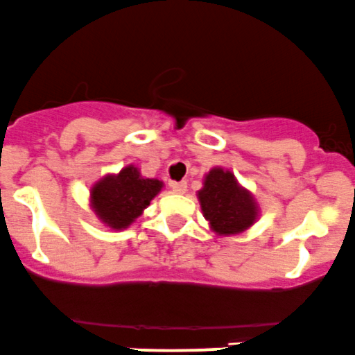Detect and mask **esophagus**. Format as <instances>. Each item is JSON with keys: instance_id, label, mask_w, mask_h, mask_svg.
<instances>
[{"instance_id": "esophagus-1", "label": "esophagus", "mask_w": 355, "mask_h": 355, "mask_svg": "<svg viewBox=\"0 0 355 355\" xmlns=\"http://www.w3.org/2000/svg\"><path fill=\"white\" fill-rule=\"evenodd\" d=\"M171 188H173V193H176V194H184L186 189H188V184H186V181L171 182Z\"/></svg>"}]
</instances>
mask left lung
<instances>
[{
	"instance_id": "1",
	"label": "left lung",
	"mask_w": 355,
	"mask_h": 355,
	"mask_svg": "<svg viewBox=\"0 0 355 355\" xmlns=\"http://www.w3.org/2000/svg\"><path fill=\"white\" fill-rule=\"evenodd\" d=\"M201 211L216 235L242 234L259 218L252 193L239 184L230 171L213 167L198 191Z\"/></svg>"
}]
</instances>
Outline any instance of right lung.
Instances as JSON below:
<instances>
[{
  "label": "right lung",
  "instance_id": "add662e5",
  "mask_svg": "<svg viewBox=\"0 0 355 355\" xmlns=\"http://www.w3.org/2000/svg\"><path fill=\"white\" fill-rule=\"evenodd\" d=\"M162 186L159 179L140 176V171L130 164L91 188V208L106 227L123 230L142 215Z\"/></svg>",
  "mask_w": 355,
  "mask_h": 355
}]
</instances>
